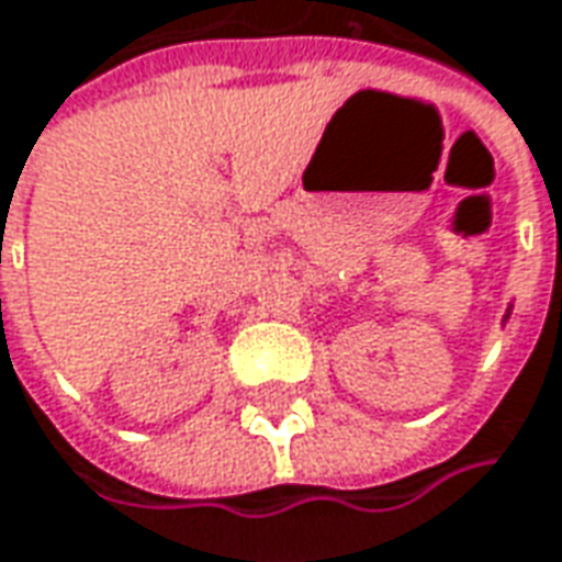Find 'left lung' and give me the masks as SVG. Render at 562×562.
I'll return each instance as SVG.
<instances>
[{
    "label": "left lung",
    "instance_id": "8db88e82",
    "mask_svg": "<svg viewBox=\"0 0 562 562\" xmlns=\"http://www.w3.org/2000/svg\"><path fill=\"white\" fill-rule=\"evenodd\" d=\"M506 317H509V314H506Z\"/></svg>",
    "mask_w": 562,
    "mask_h": 562
}]
</instances>
